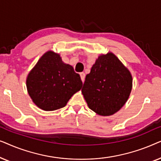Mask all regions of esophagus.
Segmentation results:
<instances>
[{"label": "esophagus", "mask_w": 161, "mask_h": 161, "mask_svg": "<svg viewBox=\"0 0 161 161\" xmlns=\"http://www.w3.org/2000/svg\"><path fill=\"white\" fill-rule=\"evenodd\" d=\"M80 76L81 80H82V82L83 83V82H84V79H85V73H84V72H81V73L80 74Z\"/></svg>", "instance_id": "obj_1"}]
</instances>
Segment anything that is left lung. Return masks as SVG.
<instances>
[{
  "mask_svg": "<svg viewBox=\"0 0 161 161\" xmlns=\"http://www.w3.org/2000/svg\"><path fill=\"white\" fill-rule=\"evenodd\" d=\"M133 87L129 69L113 53L101 54L87 74L82 94L91 110L100 116H111L122 108Z\"/></svg>",
  "mask_w": 161,
  "mask_h": 161,
  "instance_id": "8db88e82",
  "label": "left lung"
}]
</instances>
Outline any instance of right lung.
I'll list each match as a JSON object with an SVG mask.
<instances>
[{
  "instance_id": "1",
  "label": "right lung",
  "mask_w": 161,
  "mask_h": 161,
  "mask_svg": "<svg viewBox=\"0 0 161 161\" xmlns=\"http://www.w3.org/2000/svg\"><path fill=\"white\" fill-rule=\"evenodd\" d=\"M80 77L58 53L48 50L42 56L26 78L30 97L42 110L51 111L64 107L81 89Z\"/></svg>"
}]
</instances>
